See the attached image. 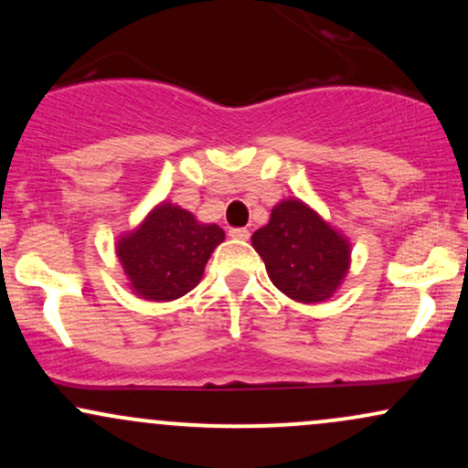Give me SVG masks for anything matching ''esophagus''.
I'll use <instances>...</instances> for the list:
<instances>
[{
  "label": "esophagus",
  "mask_w": 468,
  "mask_h": 468,
  "mask_svg": "<svg viewBox=\"0 0 468 468\" xmlns=\"http://www.w3.org/2000/svg\"><path fill=\"white\" fill-rule=\"evenodd\" d=\"M229 235L233 239H249L250 238V230L249 229H230Z\"/></svg>",
  "instance_id": "esophagus-1"
}]
</instances>
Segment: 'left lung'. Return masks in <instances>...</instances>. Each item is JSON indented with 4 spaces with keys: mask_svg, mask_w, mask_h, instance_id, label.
Here are the masks:
<instances>
[{
    "mask_svg": "<svg viewBox=\"0 0 468 468\" xmlns=\"http://www.w3.org/2000/svg\"><path fill=\"white\" fill-rule=\"evenodd\" d=\"M268 277L290 299L325 302L350 268V244L302 200L279 202L271 222L252 233Z\"/></svg>",
    "mask_w": 468,
    "mask_h": 468,
    "instance_id": "8db88e82",
    "label": "left lung"
}]
</instances>
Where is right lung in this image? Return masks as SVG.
Listing matches in <instances>:
<instances>
[{"mask_svg":"<svg viewBox=\"0 0 468 468\" xmlns=\"http://www.w3.org/2000/svg\"><path fill=\"white\" fill-rule=\"evenodd\" d=\"M224 230L200 224L185 208L163 202L130 235L118 239L116 252L133 292L152 302H174L200 283L204 266Z\"/></svg>","mask_w":468,"mask_h":468,"instance_id":"right-lung-1","label":"right lung"}]
</instances>
